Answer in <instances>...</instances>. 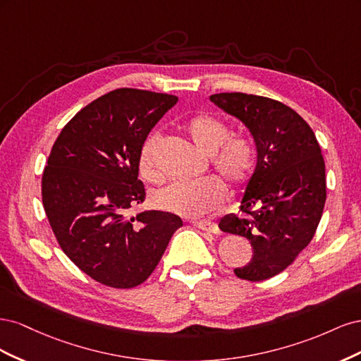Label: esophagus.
I'll return each instance as SVG.
<instances>
[{
    "label": "esophagus",
    "mask_w": 361,
    "mask_h": 361,
    "mask_svg": "<svg viewBox=\"0 0 361 361\" xmlns=\"http://www.w3.org/2000/svg\"><path fill=\"white\" fill-rule=\"evenodd\" d=\"M191 224L195 226V227H199L200 231H203V232H211V233L220 232V228H218L216 223H214V221H207V220H204V221H191Z\"/></svg>",
    "instance_id": "1"
}]
</instances>
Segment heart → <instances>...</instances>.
I'll list each match as a JSON object with an SVG mask.
<instances>
[{
	"mask_svg": "<svg viewBox=\"0 0 361 361\" xmlns=\"http://www.w3.org/2000/svg\"><path fill=\"white\" fill-rule=\"evenodd\" d=\"M185 130L195 147L211 155L214 170L228 188L239 190L250 180L256 166L255 145L245 137H231V126L223 118L211 113H197L187 120ZM159 143V133H150L140 150V174L152 183L162 179L158 166ZM224 197L226 190L220 180L202 178L170 183L155 194V204L174 215L197 218L220 206Z\"/></svg>",
	"mask_w": 361,
	"mask_h": 361,
	"instance_id": "obj_1",
	"label": "heart"
}]
</instances>
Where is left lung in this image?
Here are the masks:
<instances>
[{
  "instance_id": "8db88e82",
  "label": "left lung",
  "mask_w": 361,
  "mask_h": 361,
  "mask_svg": "<svg viewBox=\"0 0 361 361\" xmlns=\"http://www.w3.org/2000/svg\"><path fill=\"white\" fill-rule=\"evenodd\" d=\"M211 101L250 129L257 166L241 203V215L220 221L223 232L247 238L253 256L235 276L268 280L285 271L307 247L326 199L325 162L307 122L290 106L265 96L216 93Z\"/></svg>"
}]
</instances>
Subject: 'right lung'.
<instances>
[{
    "label": "right lung",
    "mask_w": 361,
    "mask_h": 361,
    "mask_svg": "<svg viewBox=\"0 0 361 361\" xmlns=\"http://www.w3.org/2000/svg\"><path fill=\"white\" fill-rule=\"evenodd\" d=\"M178 96L117 89L84 106L61 129L42 176V202L57 243L101 285L146 281L182 226L174 214L128 209L143 203L140 150Z\"/></svg>",
    "instance_id": "add662e5"
}]
</instances>
